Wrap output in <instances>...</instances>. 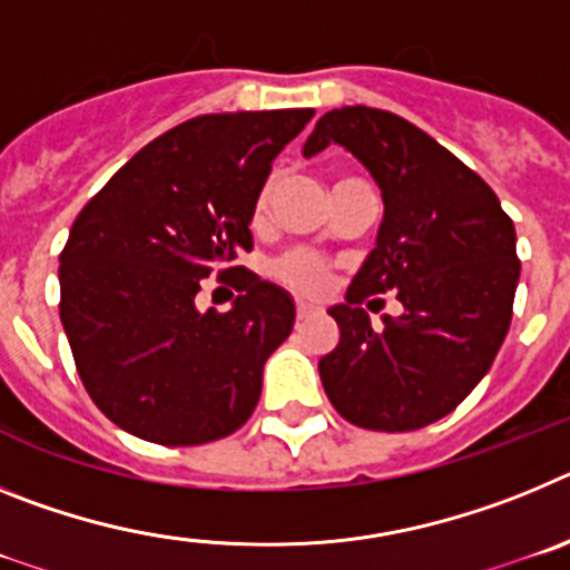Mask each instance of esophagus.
I'll return each instance as SVG.
<instances>
[{"label": "esophagus", "mask_w": 570, "mask_h": 570, "mask_svg": "<svg viewBox=\"0 0 570 570\" xmlns=\"http://www.w3.org/2000/svg\"><path fill=\"white\" fill-rule=\"evenodd\" d=\"M316 314L314 305H308V302H296V322H305L311 320V316Z\"/></svg>", "instance_id": "esophagus-1"}]
</instances>
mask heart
<instances>
[{
	"label": "heart",
	"instance_id": "obj_1",
	"mask_svg": "<svg viewBox=\"0 0 570 570\" xmlns=\"http://www.w3.org/2000/svg\"><path fill=\"white\" fill-rule=\"evenodd\" d=\"M271 194H274V183H268L262 188L259 199H256V216L265 214L271 203ZM276 279L285 282L288 288L299 291V294H322L328 288V271L308 250H291V254L282 256L274 265Z\"/></svg>",
	"mask_w": 570,
	"mask_h": 570
}]
</instances>
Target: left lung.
<instances>
[{
	"label": "left lung",
	"instance_id": "8db88e82",
	"mask_svg": "<svg viewBox=\"0 0 570 570\" xmlns=\"http://www.w3.org/2000/svg\"><path fill=\"white\" fill-rule=\"evenodd\" d=\"M331 142L371 170L385 216L345 302L328 311L340 342L320 360L322 387L354 425L416 431L451 414L500 351L520 282L517 230L482 176L391 110H328L302 154ZM387 289L406 311L374 330L358 305Z\"/></svg>",
	"mask_w": 570,
	"mask_h": 570
}]
</instances>
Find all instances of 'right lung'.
Returning a JSON list of instances; mask_svg holds the SVG:
<instances>
[{
	"mask_svg": "<svg viewBox=\"0 0 570 570\" xmlns=\"http://www.w3.org/2000/svg\"><path fill=\"white\" fill-rule=\"evenodd\" d=\"M311 116H196L145 145L79 210L59 254V316L85 391L128 434L203 445L254 414L262 367L296 311L285 291L229 265L254 248L262 185ZM214 269L234 273L240 291L225 315L195 308Z\"/></svg>",
	"mask_w": 570,
	"mask_h": 570,
	"instance_id": "right-lung-1",
	"label": "right lung"
}]
</instances>
